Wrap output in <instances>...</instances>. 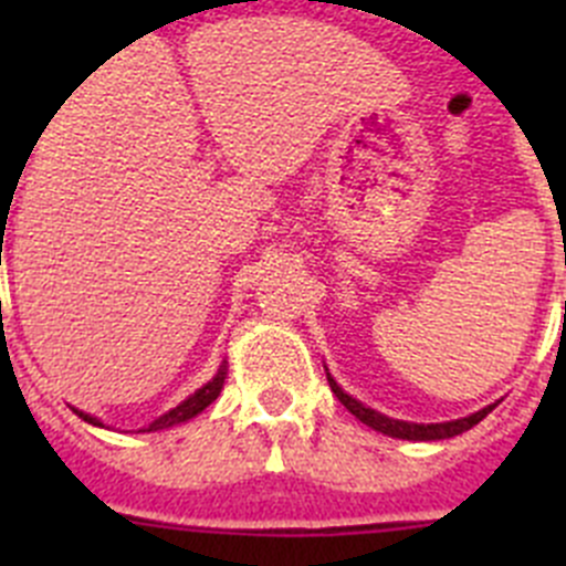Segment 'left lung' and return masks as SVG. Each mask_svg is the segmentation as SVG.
Listing matches in <instances>:
<instances>
[{
    "mask_svg": "<svg viewBox=\"0 0 566 566\" xmlns=\"http://www.w3.org/2000/svg\"><path fill=\"white\" fill-rule=\"evenodd\" d=\"M326 377H328V385H332L334 397H337L339 402H343L345 408H348V411H352L354 417L359 419V422H365L368 428H374V431H379V433H388V437H394V439H411V442H433V439H451V437H459V433L470 431L473 424H479L484 417H488L490 411H493V405H490V408H482L479 413H470V417L457 419V422H439V424L399 422V419H388V417H382V413L371 411V408H365L363 402H357L354 397H348V394H345L343 388L334 382L332 374H326Z\"/></svg>",
    "mask_w": 566,
    "mask_h": 566,
    "instance_id": "left-lung-1",
    "label": "left lung"
}]
</instances>
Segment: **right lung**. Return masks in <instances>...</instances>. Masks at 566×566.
<instances>
[{"label": "right lung", "instance_id": "1", "mask_svg": "<svg viewBox=\"0 0 566 566\" xmlns=\"http://www.w3.org/2000/svg\"><path fill=\"white\" fill-rule=\"evenodd\" d=\"M223 379H227V365H223L221 371L214 374V377L209 379V382L203 385V388H198V391H195L192 397L184 399V402L178 405V408H172V411H169V413H164L161 419H155V422L149 424L147 431H161V428H172V424L187 422V419L198 417V413H201L203 408H209V405H212L214 399H218V394H221V388H223ZM76 413L84 419V422L102 424L96 417H90V413H82V411H76Z\"/></svg>", "mask_w": 566, "mask_h": 566}]
</instances>
